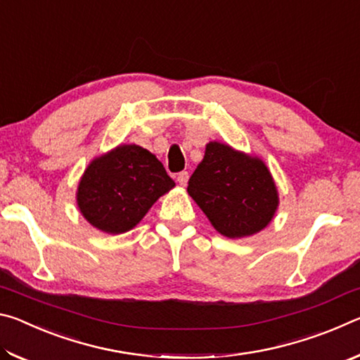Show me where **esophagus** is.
I'll return each instance as SVG.
<instances>
[{"label": "esophagus", "instance_id": "obj_1", "mask_svg": "<svg viewBox=\"0 0 360 360\" xmlns=\"http://www.w3.org/2000/svg\"><path fill=\"white\" fill-rule=\"evenodd\" d=\"M176 181H178V184H179V186L186 187V186H187V182H188V173H187V172H182V173H179V174H178V178H176Z\"/></svg>", "mask_w": 360, "mask_h": 360}]
</instances>
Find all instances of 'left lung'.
<instances>
[{
  "mask_svg": "<svg viewBox=\"0 0 360 360\" xmlns=\"http://www.w3.org/2000/svg\"><path fill=\"white\" fill-rule=\"evenodd\" d=\"M187 192L212 227L233 240L264 230L279 206L278 187L265 162L219 141L206 144Z\"/></svg>",
  "mask_w": 360,
  "mask_h": 360,
  "instance_id": "left-lung-1",
  "label": "left lung"
}]
</instances>
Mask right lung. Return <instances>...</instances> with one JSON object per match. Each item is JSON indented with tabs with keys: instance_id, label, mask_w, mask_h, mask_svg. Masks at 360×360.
<instances>
[{
	"instance_id": "right-lung-1",
	"label": "right lung",
	"mask_w": 360,
	"mask_h": 360,
	"mask_svg": "<svg viewBox=\"0 0 360 360\" xmlns=\"http://www.w3.org/2000/svg\"><path fill=\"white\" fill-rule=\"evenodd\" d=\"M174 186L152 152L136 144H120L89 163L76 200L90 225L119 235L136 227L152 205Z\"/></svg>"
}]
</instances>
